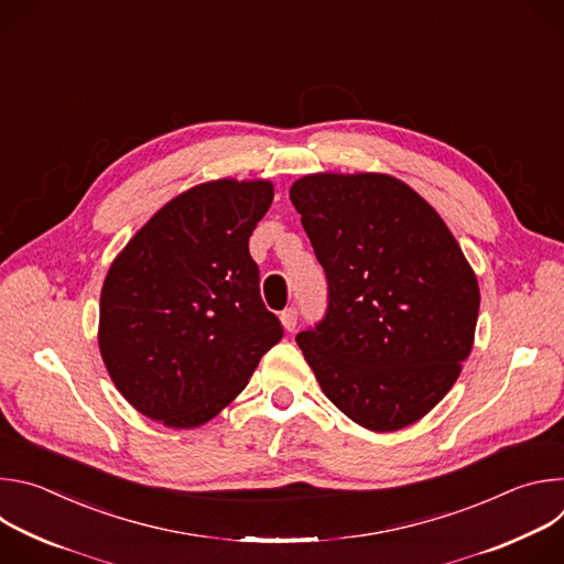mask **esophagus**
I'll return each mask as SVG.
<instances>
[{"mask_svg":"<svg viewBox=\"0 0 564 564\" xmlns=\"http://www.w3.org/2000/svg\"><path fill=\"white\" fill-rule=\"evenodd\" d=\"M279 318H281V326H283L288 333H292V330L296 328V307L283 310V312L279 314Z\"/></svg>","mask_w":564,"mask_h":564,"instance_id":"1","label":"esophagus"}]
</instances>
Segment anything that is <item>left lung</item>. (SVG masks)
Wrapping results in <instances>:
<instances>
[{"mask_svg": "<svg viewBox=\"0 0 564 564\" xmlns=\"http://www.w3.org/2000/svg\"><path fill=\"white\" fill-rule=\"evenodd\" d=\"M290 200L328 279V312L296 335L321 390L355 424L422 420L470 355L479 285L442 216L388 174H310Z\"/></svg>", "mask_w": 564, "mask_h": 564, "instance_id": "1", "label": "left lung"}]
</instances>
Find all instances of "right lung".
Masks as SVG:
<instances>
[{
	"label": "right lung",
	"mask_w": 564,
	"mask_h": 564,
	"mask_svg": "<svg viewBox=\"0 0 564 564\" xmlns=\"http://www.w3.org/2000/svg\"><path fill=\"white\" fill-rule=\"evenodd\" d=\"M270 181L220 178L160 207L113 259L98 346L129 404L170 429H196L243 390L281 341L265 310L250 236Z\"/></svg>",
	"instance_id": "add662e5"
}]
</instances>
